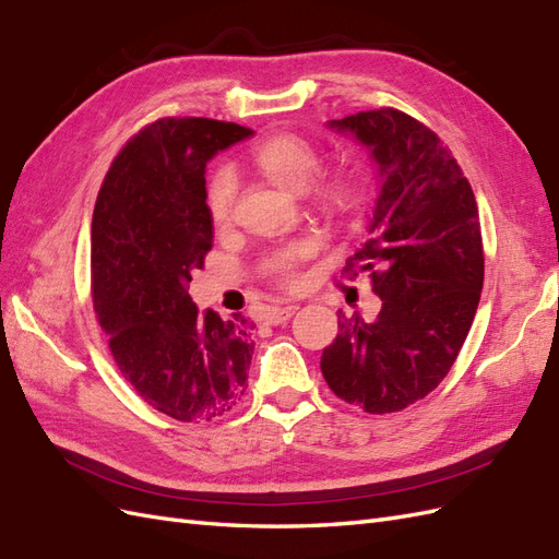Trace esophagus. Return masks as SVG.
<instances>
[{"label": "esophagus", "instance_id": "1", "mask_svg": "<svg viewBox=\"0 0 559 559\" xmlns=\"http://www.w3.org/2000/svg\"><path fill=\"white\" fill-rule=\"evenodd\" d=\"M298 310V306H280V308H272L267 316H265V320L270 322V324H282V322H287L294 312Z\"/></svg>", "mask_w": 559, "mask_h": 559}]
</instances>
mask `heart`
Wrapping results in <instances>:
<instances>
[{
  "label": "heart",
  "mask_w": 559,
  "mask_h": 559,
  "mask_svg": "<svg viewBox=\"0 0 559 559\" xmlns=\"http://www.w3.org/2000/svg\"><path fill=\"white\" fill-rule=\"evenodd\" d=\"M249 163L272 185L289 192H304L326 223L344 225L350 223L362 211L365 187L356 170L334 168L319 176L322 168V152L316 140L301 132H277L261 140L249 148ZM319 177L316 178L314 175ZM237 194L235 175L227 168H215L206 180V211L213 225H225L233 213ZM312 253L310 241H294L287 249L270 255L265 261V272L280 287L296 289L304 284L301 265Z\"/></svg>",
  "instance_id": "heart-1"
}]
</instances>
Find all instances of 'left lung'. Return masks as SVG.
<instances>
[{"label":"left lung","mask_w":559,"mask_h":559,"mask_svg":"<svg viewBox=\"0 0 559 559\" xmlns=\"http://www.w3.org/2000/svg\"><path fill=\"white\" fill-rule=\"evenodd\" d=\"M330 126L370 146L384 177L370 239L344 267L350 280L370 272L382 310L372 322L338 316L320 370L342 401L401 413L443 382L469 334L484 287L479 209L451 148L417 118L382 106Z\"/></svg>","instance_id":"left-lung-1"}]
</instances>
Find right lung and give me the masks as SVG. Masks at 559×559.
I'll return each mask as SVG.
<instances>
[{"mask_svg":"<svg viewBox=\"0 0 559 559\" xmlns=\"http://www.w3.org/2000/svg\"><path fill=\"white\" fill-rule=\"evenodd\" d=\"M249 134L158 118L122 144L94 203L90 292L108 350L138 396L177 421L221 417L247 389L253 324L199 316L187 284L213 249L206 160Z\"/></svg>","mask_w":559,"mask_h":559,"instance_id":"right-lung-1","label":"right lung"}]
</instances>
